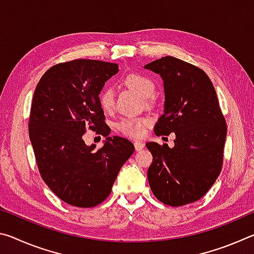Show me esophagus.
I'll return each mask as SVG.
<instances>
[{
	"label": "esophagus",
	"instance_id": "34e87169",
	"mask_svg": "<svg viewBox=\"0 0 254 254\" xmlns=\"http://www.w3.org/2000/svg\"><path fill=\"white\" fill-rule=\"evenodd\" d=\"M134 148L136 151H140V150H142L144 148V143L143 142H140V141H135L134 142Z\"/></svg>",
	"mask_w": 254,
	"mask_h": 254
}]
</instances>
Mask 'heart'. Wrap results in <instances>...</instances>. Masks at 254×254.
Listing matches in <instances>:
<instances>
[{
    "mask_svg": "<svg viewBox=\"0 0 254 254\" xmlns=\"http://www.w3.org/2000/svg\"><path fill=\"white\" fill-rule=\"evenodd\" d=\"M123 84L132 91L136 92L143 97L145 103L151 102V96L156 88L154 81L148 75L142 72H128L123 78ZM98 103L103 111L110 112L114 106V92L109 86L103 87L98 93ZM151 120L145 117L123 118L117 123V128L122 134L139 139L144 134L145 127L149 126Z\"/></svg>",
    "mask_w": 254,
    "mask_h": 254,
    "instance_id": "obj_1",
    "label": "heart"
}]
</instances>
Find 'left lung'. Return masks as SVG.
Returning a JSON list of instances; mask_svg holds the SVG:
<instances>
[{
	"label": "left lung",
	"mask_w": 254,
	"mask_h": 254,
	"mask_svg": "<svg viewBox=\"0 0 254 254\" xmlns=\"http://www.w3.org/2000/svg\"><path fill=\"white\" fill-rule=\"evenodd\" d=\"M160 74L165 112L154 126L156 135L175 133V147L148 142L152 163L148 180L161 203L178 207L200 199L221 174L226 123L216 92L206 72L166 56L145 65Z\"/></svg>",
	"instance_id": "8db88e82"
}]
</instances>
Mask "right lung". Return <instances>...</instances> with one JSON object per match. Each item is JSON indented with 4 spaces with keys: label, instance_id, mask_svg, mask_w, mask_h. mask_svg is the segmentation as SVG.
I'll return each instance as SVG.
<instances>
[{
    "label": "right lung",
    "instance_id": "1",
    "mask_svg": "<svg viewBox=\"0 0 254 254\" xmlns=\"http://www.w3.org/2000/svg\"><path fill=\"white\" fill-rule=\"evenodd\" d=\"M118 64L92 59L60 63L47 70L33 94L29 136L44 182L60 199L94 207L111 194L121 167L134 152L127 139L107 136L110 127L98 93ZM87 129L107 136L102 148L88 147Z\"/></svg>",
    "mask_w": 254,
    "mask_h": 254
}]
</instances>
